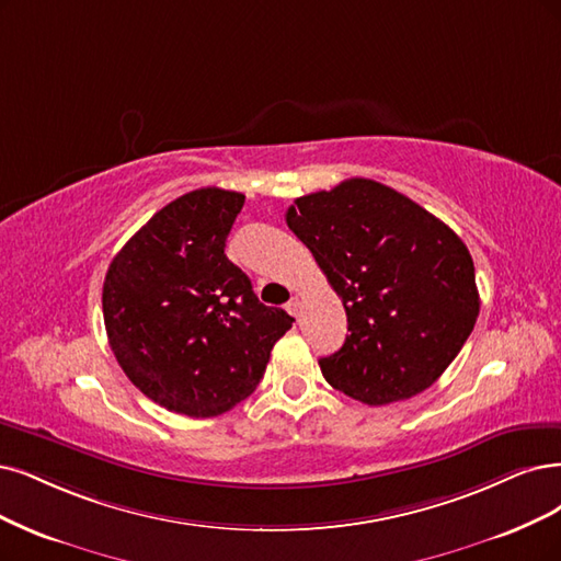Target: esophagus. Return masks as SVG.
Here are the masks:
<instances>
[{"mask_svg": "<svg viewBox=\"0 0 561 561\" xmlns=\"http://www.w3.org/2000/svg\"><path fill=\"white\" fill-rule=\"evenodd\" d=\"M286 312H288V314H294V317H298V314H300V298H298V296H294L291 300L286 302Z\"/></svg>", "mask_w": 561, "mask_h": 561, "instance_id": "34e87169", "label": "esophagus"}]
</instances>
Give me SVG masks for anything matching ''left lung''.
<instances>
[{"label": "left lung", "mask_w": 561, "mask_h": 561, "mask_svg": "<svg viewBox=\"0 0 561 561\" xmlns=\"http://www.w3.org/2000/svg\"><path fill=\"white\" fill-rule=\"evenodd\" d=\"M286 224L346 309L351 335L319 360L325 381L369 407L409 400L437 381L481 309L458 233L365 178L296 198Z\"/></svg>", "instance_id": "8db88e82"}]
</instances>
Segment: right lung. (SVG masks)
<instances>
[{
  "mask_svg": "<svg viewBox=\"0 0 561 561\" xmlns=\"http://www.w3.org/2000/svg\"><path fill=\"white\" fill-rule=\"evenodd\" d=\"M244 196L203 186L145 224L103 282L108 344L163 409L210 419L249 398L294 317L265 307L224 254Z\"/></svg>",
  "mask_w": 561,
  "mask_h": 561,
  "instance_id": "obj_1",
  "label": "right lung"
}]
</instances>
